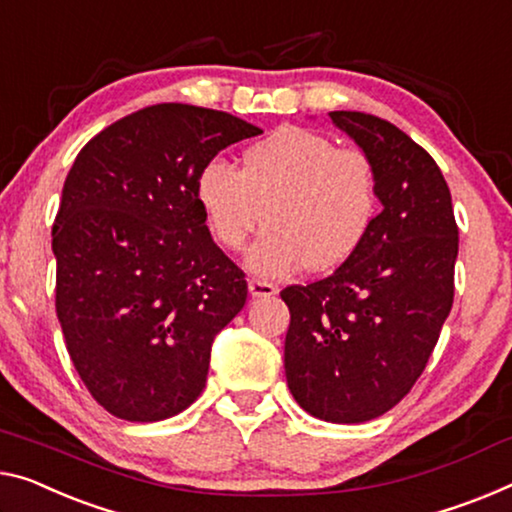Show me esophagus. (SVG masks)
Wrapping results in <instances>:
<instances>
[{
  "label": "esophagus",
  "mask_w": 512,
  "mask_h": 512,
  "mask_svg": "<svg viewBox=\"0 0 512 512\" xmlns=\"http://www.w3.org/2000/svg\"><path fill=\"white\" fill-rule=\"evenodd\" d=\"M249 293L251 297H270L277 293V286L265 279H249Z\"/></svg>",
  "instance_id": "1"
}]
</instances>
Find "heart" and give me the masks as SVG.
I'll list each match as a JSON object with an SVG mask.
<instances>
[{"mask_svg":"<svg viewBox=\"0 0 512 512\" xmlns=\"http://www.w3.org/2000/svg\"><path fill=\"white\" fill-rule=\"evenodd\" d=\"M196 203L219 247L249 251V267L283 277L309 265L332 270L364 245L380 212V174L364 148L286 125L251 146L235 169L212 157L196 176Z\"/></svg>","mask_w":512,"mask_h":512,"instance_id":"heart-1","label":"heart"}]
</instances>
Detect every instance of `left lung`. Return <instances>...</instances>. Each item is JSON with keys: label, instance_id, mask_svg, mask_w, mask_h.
Segmentation results:
<instances>
[{"label": "left lung", "instance_id": "1", "mask_svg": "<svg viewBox=\"0 0 512 512\" xmlns=\"http://www.w3.org/2000/svg\"><path fill=\"white\" fill-rule=\"evenodd\" d=\"M329 119L373 157L384 210L334 274L281 290L290 311L283 366L306 412L361 423L398 405L435 350L453 306L458 224L426 148L380 116Z\"/></svg>", "mask_w": 512, "mask_h": 512}]
</instances>
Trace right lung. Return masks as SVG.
<instances>
[{
  "label": "right lung",
  "mask_w": 512,
  "mask_h": 512,
  "mask_svg": "<svg viewBox=\"0 0 512 512\" xmlns=\"http://www.w3.org/2000/svg\"><path fill=\"white\" fill-rule=\"evenodd\" d=\"M261 128L162 102L98 132L68 171L52 249L57 318L93 400L151 423L206 387L212 338L247 302L245 272L210 238L196 176Z\"/></svg>",
  "instance_id": "1"
}]
</instances>
